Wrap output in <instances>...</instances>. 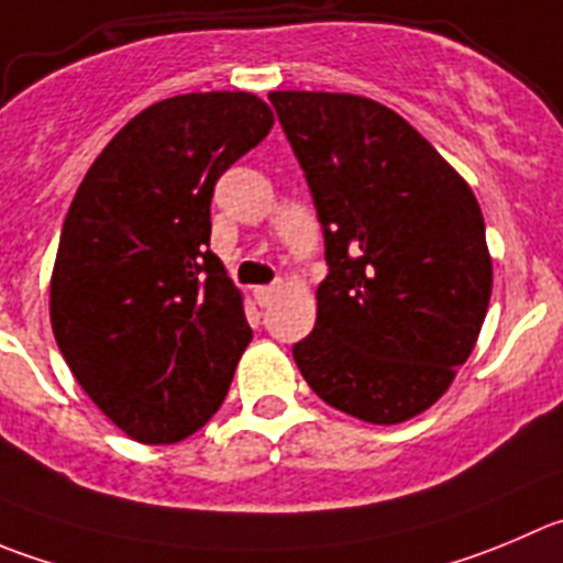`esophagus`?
Listing matches in <instances>:
<instances>
[{"label": "esophagus", "mask_w": 563, "mask_h": 563, "mask_svg": "<svg viewBox=\"0 0 563 563\" xmlns=\"http://www.w3.org/2000/svg\"><path fill=\"white\" fill-rule=\"evenodd\" d=\"M276 292H278V287H256V290H254V301L260 303V307H267V303H271L273 298H276Z\"/></svg>", "instance_id": "obj_1"}]
</instances>
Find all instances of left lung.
Here are the masks:
<instances>
[{
	"label": "left lung",
	"mask_w": 563,
	"mask_h": 563,
	"mask_svg": "<svg viewBox=\"0 0 563 563\" xmlns=\"http://www.w3.org/2000/svg\"><path fill=\"white\" fill-rule=\"evenodd\" d=\"M307 174L329 276L292 347L318 398L373 426L431 409L478 342L492 256L467 181L409 121L353 93H267Z\"/></svg>",
	"instance_id": "1"
}]
</instances>
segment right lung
Here are the masks:
<instances>
[{"label": "right lung", "mask_w": 563, "mask_h": 563, "mask_svg": "<svg viewBox=\"0 0 563 563\" xmlns=\"http://www.w3.org/2000/svg\"><path fill=\"white\" fill-rule=\"evenodd\" d=\"M271 126L243 90L163 99L107 143L68 207L52 331L79 387L143 445L205 426L251 342L243 292L210 251V205Z\"/></svg>", "instance_id": "1"}]
</instances>
